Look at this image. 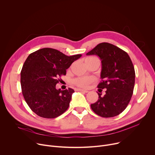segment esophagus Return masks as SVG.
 Here are the masks:
<instances>
[{
	"instance_id": "1",
	"label": "esophagus",
	"mask_w": 155,
	"mask_h": 155,
	"mask_svg": "<svg viewBox=\"0 0 155 155\" xmlns=\"http://www.w3.org/2000/svg\"><path fill=\"white\" fill-rule=\"evenodd\" d=\"M77 91H83V92H85V93H88V91L87 90H84V89H80V88H78L77 90Z\"/></svg>"
}]
</instances>
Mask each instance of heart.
Masks as SVG:
<instances>
[{"mask_svg": "<svg viewBox=\"0 0 155 155\" xmlns=\"http://www.w3.org/2000/svg\"><path fill=\"white\" fill-rule=\"evenodd\" d=\"M97 58L95 57H88L85 59V63H88L89 61H91L92 60H97ZM94 81V78L92 77H78L75 78L73 80V83L81 88H87L89 87V85Z\"/></svg>", "mask_w": 155, "mask_h": 155, "instance_id": "b5f03b06", "label": "heart"}]
</instances>
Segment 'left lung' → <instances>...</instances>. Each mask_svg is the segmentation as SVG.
Segmentation results:
<instances>
[{
  "label": "left lung",
  "instance_id": "1",
  "mask_svg": "<svg viewBox=\"0 0 155 155\" xmlns=\"http://www.w3.org/2000/svg\"><path fill=\"white\" fill-rule=\"evenodd\" d=\"M96 55L101 62L98 88L106 89L105 95L98 93V100L91 108L96 114L110 118L118 115L128 106L133 95L135 72L128 54L118 47L101 43L88 51L87 55Z\"/></svg>",
  "mask_w": 155,
  "mask_h": 155
}]
</instances>
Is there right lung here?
Masks as SVG:
<instances>
[{"label": "right lung", "mask_w": 155, "mask_h": 155, "mask_svg": "<svg viewBox=\"0 0 155 155\" xmlns=\"http://www.w3.org/2000/svg\"><path fill=\"white\" fill-rule=\"evenodd\" d=\"M81 54L67 56L51 48H44L30 54L20 72V84L24 99L40 117L54 118L68 108L74 90L57 89L58 78L66 75L68 69Z\"/></svg>", "instance_id": "right-lung-1"}]
</instances>
